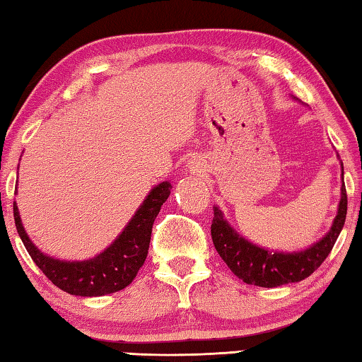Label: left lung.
Segmentation results:
<instances>
[{
  "label": "left lung",
  "instance_id": "obj_1",
  "mask_svg": "<svg viewBox=\"0 0 362 362\" xmlns=\"http://www.w3.org/2000/svg\"><path fill=\"white\" fill-rule=\"evenodd\" d=\"M343 177V164H341ZM348 197L345 182L341 183V198L338 204L337 216L330 230L319 242L303 251L284 253V251H269L243 238L233 227L223 219L222 211L214 206V217L211 223V237L217 253L230 271L242 279L245 284L272 288L285 284L300 282L309 277L334 248L346 219Z\"/></svg>",
  "mask_w": 362,
  "mask_h": 362
}]
</instances>
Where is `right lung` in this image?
Instances as JSON below:
<instances>
[{"label":"right lung","mask_w":362,"mask_h":362,"mask_svg":"<svg viewBox=\"0 0 362 362\" xmlns=\"http://www.w3.org/2000/svg\"><path fill=\"white\" fill-rule=\"evenodd\" d=\"M170 188L168 180L154 187L122 233L103 253L85 261H61L42 253L25 233L14 203L16 228L33 262L57 288L76 296L109 295L125 288L139 274L150 248L154 219L169 198Z\"/></svg>","instance_id":"obj_1"}]
</instances>
